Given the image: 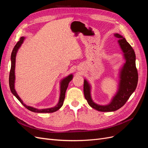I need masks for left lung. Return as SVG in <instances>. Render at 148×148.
<instances>
[{
    "mask_svg": "<svg viewBox=\"0 0 148 148\" xmlns=\"http://www.w3.org/2000/svg\"><path fill=\"white\" fill-rule=\"evenodd\" d=\"M114 36L119 39L118 43L123 52L125 61L119 70L118 89L108 104L100 105L93 101L91 97V86L86 79H84L83 91L85 99L93 109L101 112H114L121 108L135 91L138 84V75L136 67L135 51L125 38L118 33Z\"/></svg>",
    "mask_w": 148,
    "mask_h": 148,
    "instance_id": "obj_1",
    "label": "left lung"
}]
</instances>
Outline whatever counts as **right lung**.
Wrapping results in <instances>:
<instances>
[{
	"instance_id": "obj_1",
	"label": "right lung",
	"mask_w": 148,
	"mask_h": 148,
	"mask_svg": "<svg viewBox=\"0 0 148 148\" xmlns=\"http://www.w3.org/2000/svg\"><path fill=\"white\" fill-rule=\"evenodd\" d=\"M25 38V37H21L20 41L18 42L16 45L15 46L14 48H13L12 54H11V69L10 71V75H9V86L10 91L12 92V94L14 95L17 99L22 104H23L26 109H28L29 110L33 112H36V113H52L54 112L59 110L60 107L63 106L64 101L65 99V92L66 91V89L68 88L69 83L71 81V79H73V74H70L67 76L64 79H62L60 82V97H59V100L58 102V104L53 107H51V108H47V109H39L34 108V107H31L29 106L26 105L25 103L21 99V98L18 95V94L15 89V62H16V53L18 49L21 47V44L23 43L24 40Z\"/></svg>"
}]
</instances>
